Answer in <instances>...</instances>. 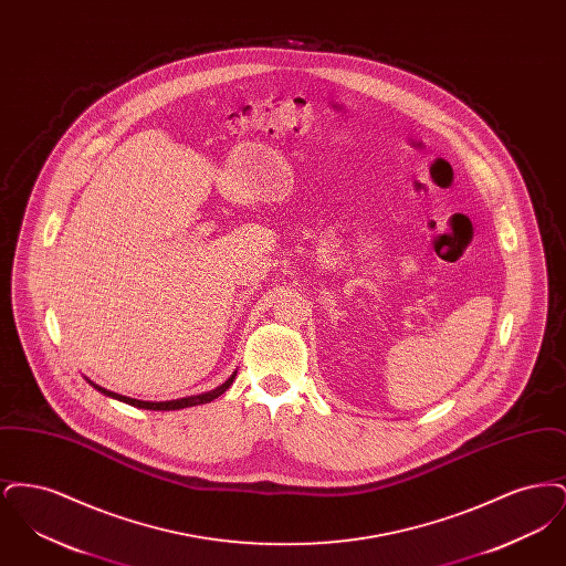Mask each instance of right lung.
<instances>
[{
	"label": "right lung",
	"instance_id": "right-lung-1",
	"mask_svg": "<svg viewBox=\"0 0 566 566\" xmlns=\"http://www.w3.org/2000/svg\"><path fill=\"white\" fill-rule=\"evenodd\" d=\"M233 379H235V374L229 377L222 386H218L214 390H210V392H206V395H197V397H185V399H176V401H159V403H153V401H137V399H129V397H123V395H116V392H109L106 388H102V386H95L93 381V386L99 390V392H104V395H108L112 399H118V401H123V403L134 405V407H139V409H159V411H169V409H182V407H192V405H201V403H210V401H214L218 399L231 384H233Z\"/></svg>",
	"mask_w": 566,
	"mask_h": 566
}]
</instances>
